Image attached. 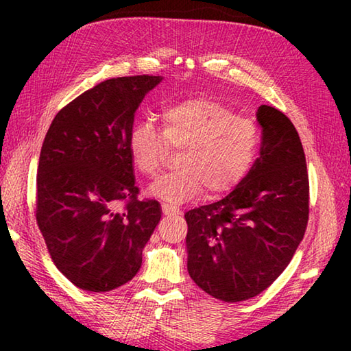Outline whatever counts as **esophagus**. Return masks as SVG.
<instances>
[{
	"label": "esophagus",
	"mask_w": 351,
	"mask_h": 351,
	"mask_svg": "<svg viewBox=\"0 0 351 351\" xmlns=\"http://www.w3.org/2000/svg\"><path fill=\"white\" fill-rule=\"evenodd\" d=\"M161 207H162V212L165 213V215H175V213L180 212V210L176 209L175 206L167 204V203H162V204H161Z\"/></svg>",
	"instance_id": "esophagus-1"
}]
</instances>
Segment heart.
<instances>
[{
	"mask_svg": "<svg viewBox=\"0 0 351 351\" xmlns=\"http://www.w3.org/2000/svg\"><path fill=\"white\" fill-rule=\"evenodd\" d=\"M161 133L150 122L130 128L127 148L133 167L153 178L170 150H178L175 169L158 178L148 193L169 203L219 197L239 186L257 159L260 130L215 99L178 100L161 111Z\"/></svg>",
	"mask_w": 351,
	"mask_h": 351,
	"instance_id": "b5f03b06",
	"label": "heart"
}]
</instances>
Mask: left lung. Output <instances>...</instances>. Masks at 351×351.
<instances>
[{
  "mask_svg": "<svg viewBox=\"0 0 351 351\" xmlns=\"http://www.w3.org/2000/svg\"><path fill=\"white\" fill-rule=\"evenodd\" d=\"M260 156L217 203L186 212L187 269L215 299L241 302L269 288L289 265L310 215V181L299 133L272 106L257 110Z\"/></svg>",
  "mask_w": 351,
  "mask_h": 351,
  "instance_id": "left-lung-1",
  "label": "left lung"
}]
</instances>
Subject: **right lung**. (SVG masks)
<instances>
[{
	"mask_svg": "<svg viewBox=\"0 0 351 351\" xmlns=\"http://www.w3.org/2000/svg\"><path fill=\"white\" fill-rule=\"evenodd\" d=\"M161 80H105L63 106L47 130L35 218L52 261L77 288L105 293L132 280L161 219L156 199H138L127 148L136 110Z\"/></svg>",
	"mask_w": 351,
	"mask_h": 351,
	"instance_id": "1",
	"label": "right lung"
}]
</instances>
